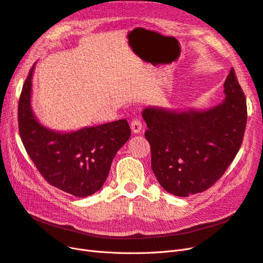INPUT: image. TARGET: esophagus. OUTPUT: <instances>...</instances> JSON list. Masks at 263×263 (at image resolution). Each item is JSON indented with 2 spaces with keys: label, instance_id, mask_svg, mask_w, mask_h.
Here are the masks:
<instances>
[{
  "label": "esophagus",
  "instance_id": "34e87169",
  "mask_svg": "<svg viewBox=\"0 0 263 263\" xmlns=\"http://www.w3.org/2000/svg\"><path fill=\"white\" fill-rule=\"evenodd\" d=\"M130 127H132L133 133H135V134L140 133V130L142 128V123L139 118H134L130 123Z\"/></svg>",
  "mask_w": 263,
  "mask_h": 263
}]
</instances>
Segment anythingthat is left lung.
<instances>
[{
  "label": "left lung",
  "mask_w": 263,
  "mask_h": 263,
  "mask_svg": "<svg viewBox=\"0 0 263 263\" xmlns=\"http://www.w3.org/2000/svg\"><path fill=\"white\" fill-rule=\"evenodd\" d=\"M224 87V102L205 112L155 107L142 112L151 169L166 192L183 197L204 192L221 178L239 151L247 103L234 68Z\"/></svg>",
  "instance_id": "1"
}]
</instances>
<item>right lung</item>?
I'll use <instances>...</instances> for the list:
<instances>
[{
  "instance_id": "1",
  "label": "right lung",
  "mask_w": 263,
  "mask_h": 263,
  "mask_svg": "<svg viewBox=\"0 0 263 263\" xmlns=\"http://www.w3.org/2000/svg\"><path fill=\"white\" fill-rule=\"evenodd\" d=\"M29 70L18 101V130L31 161L49 184L74 196H89L99 191L108 176L113 159L130 137L126 119L60 134L47 129L30 108Z\"/></svg>"
}]
</instances>
